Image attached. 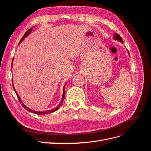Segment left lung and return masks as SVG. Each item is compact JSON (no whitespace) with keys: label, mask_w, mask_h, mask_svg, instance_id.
I'll use <instances>...</instances> for the list:
<instances>
[{"label":"left lung","mask_w":151,"mask_h":151,"mask_svg":"<svg viewBox=\"0 0 151 151\" xmlns=\"http://www.w3.org/2000/svg\"><path fill=\"white\" fill-rule=\"evenodd\" d=\"M113 38L114 40H117V41H118V42H121L123 44V40H122V38H121V36H120L119 35H118V34L115 33V35H114V36H113ZM128 53H129V52H128ZM129 56H130L129 53Z\"/></svg>","instance_id":"obj_1"}]
</instances>
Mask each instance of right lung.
I'll list each match as a JSON object with an SVG mask.
<instances>
[{
    "instance_id": "1",
    "label": "right lung",
    "mask_w": 151,
    "mask_h": 151,
    "mask_svg": "<svg viewBox=\"0 0 151 151\" xmlns=\"http://www.w3.org/2000/svg\"><path fill=\"white\" fill-rule=\"evenodd\" d=\"M35 26H33V28H35ZM32 30H33V28L29 29L28 31H26V33L24 34V35L23 36V37H22V38H21V40H20V42H19V44H18V45H19V44L22 42V41H23V40H24V38H26L27 37V36L29 35V34L31 33ZM13 60H14V58L12 59V62H13ZM12 67V65H11V67ZM65 84L64 85V86H63V94H62V98L61 101H60V103H59V104H58V106H57L55 108H53V109H50V110H46V111H37L33 110V109H31L29 108L28 107H27L23 103H22L21 104H22V106H23V107H24V108H25V109H26V110H28V111L31 112V113H35V114H37V115H46V114H49V113H53V112H54V111H55L56 110H57V109H58L59 108H60V106H61L62 104L63 103V101H64L65 93ZM12 86H13L14 90L15 91V92H16V95H17V98H18V99H19V102L22 103L21 99L20 97L19 96V95H18L17 93L16 92V89H15V88H14V86L13 80H12Z\"/></svg>"
}]
</instances>
